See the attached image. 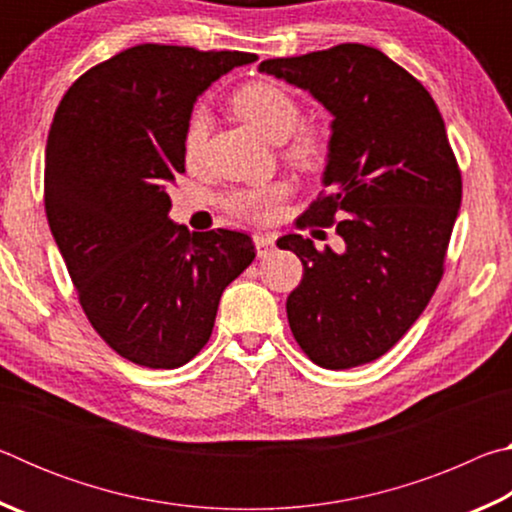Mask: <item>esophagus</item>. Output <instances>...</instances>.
Wrapping results in <instances>:
<instances>
[{
    "label": "esophagus",
    "mask_w": 512,
    "mask_h": 512,
    "mask_svg": "<svg viewBox=\"0 0 512 512\" xmlns=\"http://www.w3.org/2000/svg\"><path fill=\"white\" fill-rule=\"evenodd\" d=\"M253 241H255V248H257V255L259 257H268V255L273 253L275 237H271V235H255Z\"/></svg>",
    "instance_id": "esophagus-1"
}]
</instances>
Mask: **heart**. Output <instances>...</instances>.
<instances>
[{"mask_svg":"<svg viewBox=\"0 0 512 512\" xmlns=\"http://www.w3.org/2000/svg\"><path fill=\"white\" fill-rule=\"evenodd\" d=\"M230 106L253 131L271 142H282V158L296 169L316 171L325 164V133L316 126L300 124L302 110L298 101L280 85L268 81L248 83L232 94ZM207 133H210V115L203 108H196L187 119L183 135V155L187 164H198L203 160ZM287 194V183H271L264 187L237 189L225 196L223 205L241 221L264 223L277 214Z\"/></svg>","mask_w":512,"mask_h":512,"instance_id":"obj_1","label":"heart"}]
</instances>
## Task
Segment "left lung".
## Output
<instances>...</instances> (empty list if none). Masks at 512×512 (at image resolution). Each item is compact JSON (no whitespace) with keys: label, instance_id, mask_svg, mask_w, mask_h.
I'll list each match as a JSON object with an SVG mask.
<instances>
[{"label":"left lung","instance_id":"left-lung-1","mask_svg":"<svg viewBox=\"0 0 512 512\" xmlns=\"http://www.w3.org/2000/svg\"><path fill=\"white\" fill-rule=\"evenodd\" d=\"M259 72L307 90L334 117L325 192L296 223L334 225L341 250L277 239L305 266L287 298L291 332L320 368L363 366L409 332L445 271L463 183L443 115L404 67L354 42L262 60Z\"/></svg>","mask_w":512,"mask_h":512}]
</instances>
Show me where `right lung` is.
Listing matches in <instances>:
<instances>
[{"label":"right lung","mask_w":512,"mask_h":512,"mask_svg":"<svg viewBox=\"0 0 512 512\" xmlns=\"http://www.w3.org/2000/svg\"><path fill=\"white\" fill-rule=\"evenodd\" d=\"M246 51L137 45L94 65L58 103L45 210L85 316L119 357L180 368L210 341L223 289L255 259L237 230L189 235L167 189L185 173L194 101Z\"/></svg>","instance_id":"obj_1"}]
</instances>
